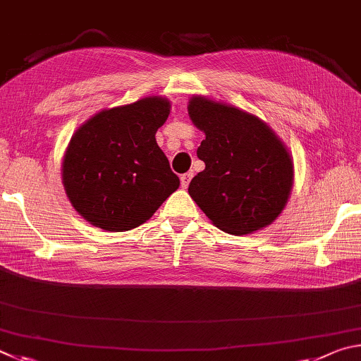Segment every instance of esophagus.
Segmentation results:
<instances>
[{"label": "esophagus", "mask_w": 361, "mask_h": 361, "mask_svg": "<svg viewBox=\"0 0 361 361\" xmlns=\"http://www.w3.org/2000/svg\"><path fill=\"white\" fill-rule=\"evenodd\" d=\"M192 177H193L192 173H187V174H182L180 176V185H182V188H187L188 187V184H190V180H192Z\"/></svg>", "instance_id": "34e87169"}]
</instances>
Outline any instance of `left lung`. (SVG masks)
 <instances>
[{"mask_svg":"<svg viewBox=\"0 0 361 361\" xmlns=\"http://www.w3.org/2000/svg\"><path fill=\"white\" fill-rule=\"evenodd\" d=\"M188 116L206 135L197 150L206 168L188 185L200 209L236 236L273 224L293 185V161L283 142L263 120L204 97L188 101Z\"/></svg>","mask_w":361,"mask_h":361,"instance_id":"obj_1","label":"left lung"}]
</instances>
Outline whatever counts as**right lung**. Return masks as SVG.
Here are the masks:
<instances>
[{
	"instance_id": "add662e5",
	"label": "right lung",
	"mask_w": 361,
	"mask_h": 361,
	"mask_svg": "<svg viewBox=\"0 0 361 361\" xmlns=\"http://www.w3.org/2000/svg\"><path fill=\"white\" fill-rule=\"evenodd\" d=\"M169 107L166 98L147 97L94 114L74 133L61 177L87 222L107 231L133 230L179 188L155 139Z\"/></svg>"
}]
</instances>
